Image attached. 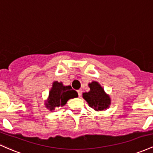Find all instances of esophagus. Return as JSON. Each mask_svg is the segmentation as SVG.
<instances>
[{"instance_id":"34e87169","label":"esophagus","mask_w":153,"mask_h":153,"mask_svg":"<svg viewBox=\"0 0 153 153\" xmlns=\"http://www.w3.org/2000/svg\"><path fill=\"white\" fill-rule=\"evenodd\" d=\"M82 90H77V92H78V95H79V97H80V96H81V95H82Z\"/></svg>"}]
</instances>
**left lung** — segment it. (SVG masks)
<instances>
[{
	"instance_id": "obj_1",
	"label": "left lung",
	"mask_w": 153,
	"mask_h": 153,
	"mask_svg": "<svg viewBox=\"0 0 153 153\" xmlns=\"http://www.w3.org/2000/svg\"><path fill=\"white\" fill-rule=\"evenodd\" d=\"M88 86L90 90L84 92L82 97L89 106L96 111H105L108 108L111 104V97L105 92L102 86L96 81L89 83Z\"/></svg>"
}]
</instances>
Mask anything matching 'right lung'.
Segmentation results:
<instances>
[{
  "label": "right lung",
  "instance_id": "obj_1",
  "mask_svg": "<svg viewBox=\"0 0 153 153\" xmlns=\"http://www.w3.org/2000/svg\"><path fill=\"white\" fill-rule=\"evenodd\" d=\"M78 97V93L71 88V86H64L62 82L55 81L49 91L48 98L45 101V105L51 111L56 108L63 106L69 99Z\"/></svg>",
  "mask_w": 153,
  "mask_h": 153
}]
</instances>
